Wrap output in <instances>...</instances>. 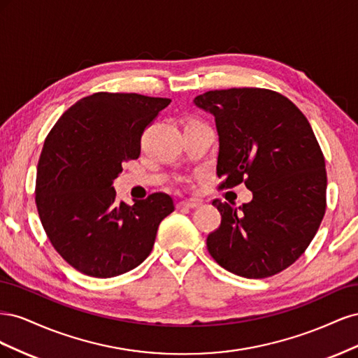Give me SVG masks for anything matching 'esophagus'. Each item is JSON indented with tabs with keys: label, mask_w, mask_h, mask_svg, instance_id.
<instances>
[{
	"label": "esophagus",
	"mask_w": 358,
	"mask_h": 358,
	"mask_svg": "<svg viewBox=\"0 0 358 358\" xmlns=\"http://www.w3.org/2000/svg\"><path fill=\"white\" fill-rule=\"evenodd\" d=\"M200 204H201V201H199V200H194V199H191V200H183V201H180V203L178 204V208H187V209H197Z\"/></svg>",
	"instance_id": "obj_1"
}]
</instances>
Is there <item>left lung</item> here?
<instances>
[{
	"instance_id": "left-lung-1",
	"label": "left lung",
	"mask_w": 358,
	"mask_h": 358,
	"mask_svg": "<svg viewBox=\"0 0 358 358\" xmlns=\"http://www.w3.org/2000/svg\"><path fill=\"white\" fill-rule=\"evenodd\" d=\"M194 104L215 117L222 185L245 179L252 191L239 208L213 200L221 225L208 236L209 254L249 279L282 272L305 252L326 212V162L310 124L287 96L268 90L209 91Z\"/></svg>"
}]
</instances>
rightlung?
<instances>
[{
  "label": "right lung",
  "instance_id": "right-lung-1",
  "mask_svg": "<svg viewBox=\"0 0 358 358\" xmlns=\"http://www.w3.org/2000/svg\"><path fill=\"white\" fill-rule=\"evenodd\" d=\"M170 101L96 92L73 104L46 137L37 210L53 248L79 272L104 279L142 264L159 222L175 210L164 192L128 206L113 188L124 162L138 158L145 128Z\"/></svg>",
  "mask_w": 358,
  "mask_h": 358
}]
</instances>
